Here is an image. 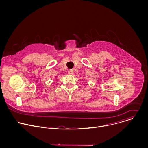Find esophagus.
Masks as SVG:
<instances>
[{
	"mask_svg": "<svg viewBox=\"0 0 148 148\" xmlns=\"http://www.w3.org/2000/svg\"><path fill=\"white\" fill-rule=\"evenodd\" d=\"M69 74H73V70H70L69 71Z\"/></svg>",
	"mask_w": 148,
	"mask_h": 148,
	"instance_id": "esophagus-1",
	"label": "esophagus"
}]
</instances>
